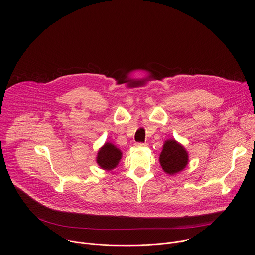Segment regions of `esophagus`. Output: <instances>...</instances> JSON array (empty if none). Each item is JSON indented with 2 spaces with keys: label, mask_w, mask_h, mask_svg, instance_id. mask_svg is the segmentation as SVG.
<instances>
[{
  "label": "esophagus",
  "mask_w": 255,
  "mask_h": 255,
  "mask_svg": "<svg viewBox=\"0 0 255 255\" xmlns=\"http://www.w3.org/2000/svg\"><path fill=\"white\" fill-rule=\"evenodd\" d=\"M135 146L136 147H145V146H147V144L146 143H135Z\"/></svg>",
  "instance_id": "obj_1"
}]
</instances>
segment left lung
Returning <instances> with one entry per match:
<instances>
[{
    "mask_svg": "<svg viewBox=\"0 0 255 255\" xmlns=\"http://www.w3.org/2000/svg\"><path fill=\"white\" fill-rule=\"evenodd\" d=\"M159 162L165 173L173 175L186 168L189 162V154L183 145L174 139H169L163 144Z\"/></svg>",
    "mask_w": 255,
    "mask_h": 255,
    "instance_id": "obj_1",
    "label": "left lung"
}]
</instances>
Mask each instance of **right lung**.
<instances>
[{
	"mask_svg": "<svg viewBox=\"0 0 255 255\" xmlns=\"http://www.w3.org/2000/svg\"><path fill=\"white\" fill-rule=\"evenodd\" d=\"M122 157V152L114 144L107 142L100 148L97 155V163L105 170H112L118 164Z\"/></svg>",
	"mask_w": 255,
	"mask_h": 255,
	"instance_id": "obj_1",
	"label": "right lung"
}]
</instances>
